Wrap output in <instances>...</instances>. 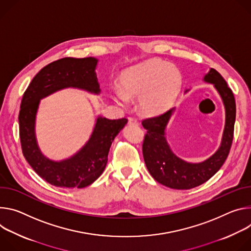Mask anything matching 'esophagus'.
Here are the masks:
<instances>
[{
  "instance_id": "esophagus-1",
  "label": "esophagus",
  "mask_w": 251,
  "mask_h": 251,
  "mask_svg": "<svg viewBox=\"0 0 251 251\" xmlns=\"http://www.w3.org/2000/svg\"><path fill=\"white\" fill-rule=\"evenodd\" d=\"M128 124H129V125H135V126L138 125L137 121H136L134 118H128Z\"/></svg>"
}]
</instances>
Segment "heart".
<instances>
[{"instance_id":"b5f03b06","label":"heart","mask_w":251,"mask_h":251,"mask_svg":"<svg viewBox=\"0 0 251 251\" xmlns=\"http://www.w3.org/2000/svg\"><path fill=\"white\" fill-rule=\"evenodd\" d=\"M119 79L120 88L110 91V98L122 106L138 99L141 111L150 117L171 108L182 85L179 70L159 59L124 70Z\"/></svg>"}]
</instances>
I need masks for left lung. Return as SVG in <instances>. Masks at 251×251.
Listing matches in <instances>:
<instances>
[{"label":"left lung","instance_id":"8db88e82","mask_svg":"<svg viewBox=\"0 0 251 251\" xmlns=\"http://www.w3.org/2000/svg\"><path fill=\"white\" fill-rule=\"evenodd\" d=\"M203 80L214 87L226 109V125L221 143L211 156L201 162H188L172 151L166 140V126L175 107L159 117L143 122L144 127L148 130L143 145L147 169L157 182L170 188L190 189L204 183L219 171L231 148L236 115L232 91L228 88L225 78L214 69L209 70L203 76Z\"/></svg>","mask_w":251,"mask_h":251}]
</instances>
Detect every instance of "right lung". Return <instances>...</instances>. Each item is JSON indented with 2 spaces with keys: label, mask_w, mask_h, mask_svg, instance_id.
<instances>
[{
  "label": "right lung",
  "mask_w": 251,
  "mask_h": 251,
  "mask_svg": "<svg viewBox=\"0 0 251 251\" xmlns=\"http://www.w3.org/2000/svg\"><path fill=\"white\" fill-rule=\"evenodd\" d=\"M93 57L64 58L43 68L25 90L19 114L20 138L25 158L33 170L51 185L82 188L92 184L105 169L109 148L125 127L126 119L108 120L99 116L89 141L72 156L53 160L40 150L36 136V119L41 100L68 88L100 95Z\"/></svg>",
  "instance_id": "obj_1"
}]
</instances>
